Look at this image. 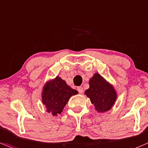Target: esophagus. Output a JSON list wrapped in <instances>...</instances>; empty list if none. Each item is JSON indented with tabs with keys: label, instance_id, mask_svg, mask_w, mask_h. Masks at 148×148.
I'll list each match as a JSON object with an SVG mask.
<instances>
[{
	"label": "esophagus",
	"instance_id": "34e87169",
	"mask_svg": "<svg viewBox=\"0 0 148 148\" xmlns=\"http://www.w3.org/2000/svg\"><path fill=\"white\" fill-rule=\"evenodd\" d=\"M77 90H78V92L80 93V94H82L83 93V88L82 87H77Z\"/></svg>",
	"mask_w": 148,
	"mask_h": 148
}]
</instances>
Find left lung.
I'll return each mask as SVG.
<instances>
[{"mask_svg": "<svg viewBox=\"0 0 148 148\" xmlns=\"http://www.w3.org/2000/svg\"><path fill=\"white\" fill-rule=\"evenodd\" d=\"M89 84L90 87L86 90L84 94L90 99L97 112L104 113L112 108L117 99V93L114 86L99 73L93 74Z\"/></svg>", "mask_w": 148, "mask_h": 148, "instance_id": "1", "label": "left lung"}]
</instances>
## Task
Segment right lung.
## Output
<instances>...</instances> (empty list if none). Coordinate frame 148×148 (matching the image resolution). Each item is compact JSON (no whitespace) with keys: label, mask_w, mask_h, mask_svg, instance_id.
<instances>
[{"label":"right lung","mask_w":148,"mask_h":148,"mask_svg":"<svg viewBox=\"0 0 148 148\" xmlns=\"http://www.w3.org/2000/svg\"><path fill=\"white\" fill-rule=\"evenodd\" d=\"M77 94L78 91L71 88L64 79L57 76L44 84L41 96L47 112L55 116L62 112L70 97Z\"/></svg>","instance_id":"obj_1"}]
</instances>
